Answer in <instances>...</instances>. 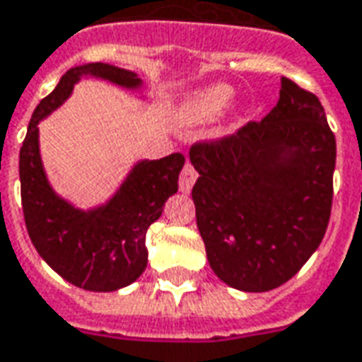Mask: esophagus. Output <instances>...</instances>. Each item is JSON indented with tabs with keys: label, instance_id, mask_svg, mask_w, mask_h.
Masks as SVG:
<instances>
[{
	"label": "esophagus",
	"instance_id": "1",
	"mask_svg": "<svg viewBox=\"0 0 362 362\" xmlns=\"http://www.w3.org/2000/svg\"><path fill=\"white\" fill-rule=\"evenodd\" d=\"M197 171L195 167L191 165V163H187L185 167H183V171H181V177H179V189L183 191V193H189L191 189H193V185H195L197 181Z\"/></svg>",
	"mask_w": 362,
	"mask_h": 362
}]
</instances>
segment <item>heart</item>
I'll list each match as a JSON object with an SVG mask.
<instances>
[{
  "mask_svg": "<svg viewBox=\"0 0 362 362\" xmlns=\"http://www.w3.org/2000/svg\"><path fill=\"white\" fill-rule=\"evenodd\" d=\"M233 86L214 82L201 90L193 92L181 106V119L187 124H209L221 118L234 102Z\"/></svg>",
  "mask_w": 362,
  "mask_h": 362,
  "instance_id": "obj_1",
  "label": "heart"
}]
</instances>
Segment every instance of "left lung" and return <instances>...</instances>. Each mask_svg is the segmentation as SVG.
Segmentation results:
<instances>
[{
	"label": "left lung",
	"instance_id": "8db88e82",
	"mask_svg": "<svg viewBox=\"0 0 362 362\" xmlns=\"http://www.w3.org/2000/svg\"><path fill=\"white\" fill-rule=\"evenodd\" d=\"M335 153L319 98L290 78L266 118L191 148L197 226L224 284L270 291L310 260L331 216Z\"/></svg>",
	"mask_w": 362,
	"mask_h": 362
}]
</instances>
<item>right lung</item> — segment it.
Segmentation results:
<instances>
[{"instance_id":"right-lung-1","label":"right lung","mask_w":362,"mask_h":362,"mask_svg":"<svg viewBox=\"0 0 362 362\" xmlns=\"http://www.w3.org/2000/svg\"><path fill=\"white\" fill-rule=\"evenodd\" d=\"M82 76H94L128 90L141 88L136 72L106 62H88L62 74L57 88L35 108L19 151V181L25 224L31 243L52 270L88 291H116L148 266L146 233L177 193L185 165L181 153L141 159L119 189L100 206L82 211L54 193L39 151V122L71 96Z\"/></svg>"}]
</instances>
